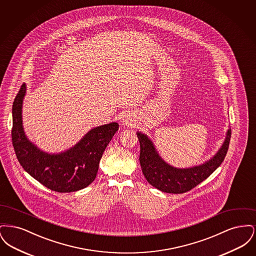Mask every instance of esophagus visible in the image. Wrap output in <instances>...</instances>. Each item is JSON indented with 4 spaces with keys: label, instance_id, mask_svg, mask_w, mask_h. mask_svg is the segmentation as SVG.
Returning <instances> with one entry per match:
<instances>
[{
    "label": "esophagus",
    "instance_id": "1",
    "mask_svg": "<svg viewBox=\"0 0 256 256\" xmlns=\"http://www.w3.org/2000/svg\"><path fill=\"white\" fill-rule=\"evenodd\" d=\"M135 124V118H134L132 112H126L122 117V124L124 126H130Z\"/></svg>",
    "mask_w": 256,
    "mask_h": 256
}]
</instances>
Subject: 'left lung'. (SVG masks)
<instances>
[{
  "instance_id": "left-lung-1",
  "label": "left lung",
  "mask_w": 256,
  "mask_h": 256,
  "mask_svg": "<svg viewBox=\"0 0 256 256\" xmlns=\"http://www.w3.org/2000/svg\"><path fill=\"white\" fill-rule=\"evenodd\" d=\"M136 134L140 142V165L146 182L164 193L182 194L206 180L222 164L228 150L232 130H228L222 145L211 158L188 168L172 166L160 156L154 142L146 134L141 132Z\"/></svg>"
}]
</instances>
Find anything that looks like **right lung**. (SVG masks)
Returning a JSON list of instances; mask_svg holds the SVG:
<instances>
[{"label":"right lung","instance_id":"1","mask_svg":"<svg viewBox=\"0 0 256 256\" xmlns=\"http://www.w3.org/2000/svg\"><path fill=\"white\" fill-rule=\"evenodd\" d=\"M26 86H21L12 106V144L24 170L52 191L70 193L82 190L94 182L100 160L119 128L112 122L91 128L70 148L50 154L40 150L26 135L22 108Z\"/></svg>","mask_w":256,"mask_h":256}]
</instances>
